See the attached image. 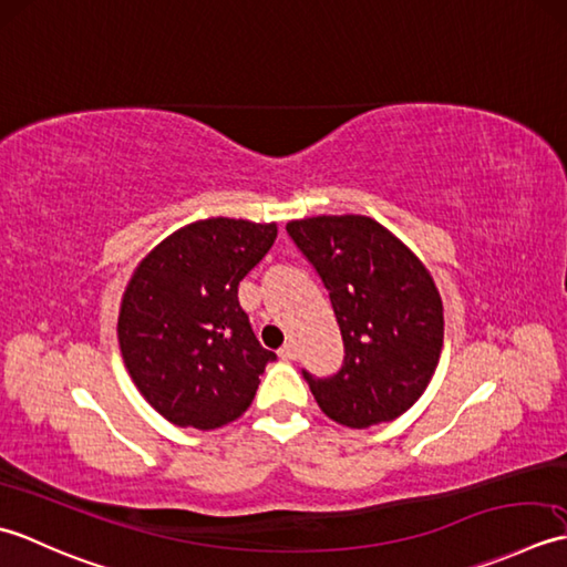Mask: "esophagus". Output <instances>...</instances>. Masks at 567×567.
Wrapping results in <instances>:
<instances>
[{
    "instance_id": "1",
    "label": "esophagus",
    "mask_w": 567,
    "mask_h": 567,
    "mask_svg": "<svg viewBox=\"0 0 567 567\" xmlns=\"http://www.w3.org/2000/svg\"><path fill=\"white\" fill-rule=\"evenodd\" d=\"M279 357H281V360H284V362H293V360H296V357H298V350H296V344H293V342H286V344H284V348L279 350Z\"/></svg>"
}]
</instances>
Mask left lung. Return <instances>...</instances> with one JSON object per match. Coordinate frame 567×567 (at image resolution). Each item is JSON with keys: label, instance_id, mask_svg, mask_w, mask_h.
Segmentation results:
<instances>
[{"label": "left lung", "instance_id": "obj_1", "mask_svg": "<svg viewBox=\"0 0 567 567\" xmlns=\"http://www.w3.org/2000/svg\"><path fill=\"white\" fill-rule=\"evenodd\" d=\"M286 233L326 284L344 342L340 372L303 369L320 411L348 429L399 419L421 399L443 350V300L429 269L364 215L293 219Z\"/></svg>", "mask_w": 567, "mask_h": 567}]
</instances>
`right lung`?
<instances>
[{"instance_id": "1", "label": "right lung", "mask_w": 567, "mask_h": 567, "mask_svg": "<svg viewBox=\"0 0 567 567\" xmlns=\"http://www.w3.org/2000/svg\"><path fill=\"white\" fill-rule=\"evenodd\" d=\"M276 239V225L210 217L181 227L138 264L117 334L126 372L166 421L213 431L249 409L264 350L237 286Z\"/></svg>"}]
</instances>
